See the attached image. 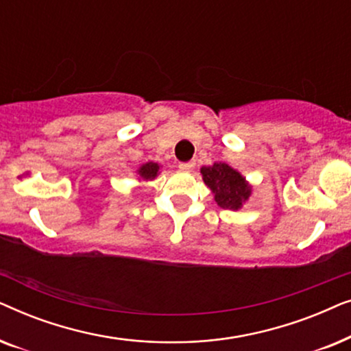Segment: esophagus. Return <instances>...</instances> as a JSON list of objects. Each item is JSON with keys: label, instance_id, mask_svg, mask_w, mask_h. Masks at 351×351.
<instances>
[{"label": "esophagus", "instance_id": "34e87169", "mask_svg": "<svg viewBox=\"0 0 351 351\" xmlns=\"http://www.w3.org/2000/svg\"><path fill=\"white\" fill-rule=\"evenodd\" d=\"M179 167L182 171H191L195 167V161H186V162H180Z\"/></svg>", "mask_w": 351, "mask_h": 351}]
</instances>
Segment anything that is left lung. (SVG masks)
<instances>
[{
	"mask_svg": "<svg viewBox=\"0 0 351 351\" xmlns=\"http://www.w3.org/2000/svg\"><path fill=\"white\" fill-rule=\"evenodd\" d=\"M204 184L215 193V201L223 209H239L251 195V186L232 167L223 162L201 167Z\"/></svg>",
	"mask_w": 351,
	"mask_h": 351,
	"instance_id": "1",
	"label": "left lung"
}]
</instances>
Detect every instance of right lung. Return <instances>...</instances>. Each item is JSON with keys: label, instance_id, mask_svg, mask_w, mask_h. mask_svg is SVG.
I'll use <instances>...</instances> for the list:
<instances>
[{"label": "right lung", "instance_id": "obj_1", "mask_svg": "<svg viewBox=\"0 0 351 351\" xmlns=\"http://www.w3.org/2000/svg\"><path fill=\"white\" fill-rule=\"evenodd\" d=\"M158 169H160V166H158L156 162H147V165H143L141 169H138V174H141L142 179H155Z\"/></svg>", "mask_w": 351, "mask_h": 351}]
</instances>
